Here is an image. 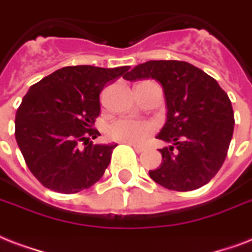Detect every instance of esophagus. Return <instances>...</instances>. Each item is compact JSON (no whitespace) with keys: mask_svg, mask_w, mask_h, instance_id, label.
<instances>
[{"mask_svg":"<svg viewBox=\"0 0 252 252\" xmlns=\"http://www.w3.org/2000/svg\"><path fill=\"white\" fill-rule=\"evenodd\" d=\"M131 146H132V148L135 150V153L140 154L144 151V147H142V146H138V144H131Z\"/></svg>","mask_w":252,"mask_h":252,"instance_id":"obj_1","label":"esophagus"}]
</instances>
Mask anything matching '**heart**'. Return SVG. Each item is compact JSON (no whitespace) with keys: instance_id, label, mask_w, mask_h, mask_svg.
<instances>
[{"instance_id":"obj_1","label":"heart","mask_w":252,"mask_h":252,"mask_svg":"<svg viewBox=\"0 0 252 252\" xmlns=\"http://www.w3.org/2000/svg\"><path fill=\"white\" fill-rule=\"evenodd\" d=\"M157 124L153 121L120 118L110 124L108 134L113 140H117V142L140 144L157 130Z\"/></svg>"}]
</instances>
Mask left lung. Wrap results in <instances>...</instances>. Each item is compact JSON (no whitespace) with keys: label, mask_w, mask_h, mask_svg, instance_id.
<instances>
[{"label":"left lung","mask_w":252,"mask_h":252,"mask_svg":"<svg viewBox=\"0 0 252 252\" xmlns=\"http://www.w3.org/2000/svg\"><path fill=\"white\" fill-rule=\"evenodd\" d=\"M124 79H154L164 91L167 121L157 138L171 146L159 150L163 161L148 172L150 177L177 192L208 184L223 164L233 138L227 93L202 69L179 60H150Z\"/></svg>","instance_id":"obj_1"}]
</instances>
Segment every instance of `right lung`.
I'll return each instance as SVG.
<instances>
[{
	"label": "right lung",
	"mask_w": 252,
	"mask_h": 252,
	"mask_svg": "<svg viewBox=\"0 0 252 252\" xmlns=\"http://www.w3.org/2000/svg\"><path fill=\"white\" fill-rule=\"evenodd\" d=\"M127 65H73L31 85L15 114V139L27 167L46 188L77 193L102 177L117 144H93L99 93Z\"/></svg>",
	"instance_id": "obj_1"
}]
</instances>
